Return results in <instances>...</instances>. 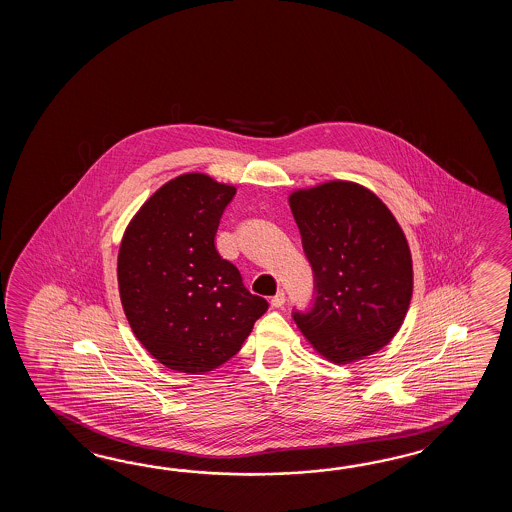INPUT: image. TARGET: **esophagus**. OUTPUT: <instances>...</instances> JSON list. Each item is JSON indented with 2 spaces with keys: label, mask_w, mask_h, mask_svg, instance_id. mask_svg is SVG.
Returning <instances> with one entry per match:
<instances>
[{
  "label": "esophagus",
  "mask_w": 512,
  "mask_h": 512,
  "mask_svg": "<svg viewBox=\"0 0 512 512\" xmlns=\"http://www.w3.org/2000/svg\"><path fill=\"white\" fill-rule=\"evenodd\" d=\"M283 304H285V293L278 291V293L272 296L271 305L272 307H282Z\"/></svg>",
  "instance_id": "obj_1"
}]
</instances>
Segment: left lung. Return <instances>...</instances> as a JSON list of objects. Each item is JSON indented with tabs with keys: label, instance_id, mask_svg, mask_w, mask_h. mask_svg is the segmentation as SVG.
<instances>
[{
	"label": "left lung",
	"instance_id": "obj_1",
	"mask_svg": "<svg viewBox=\"0 0 512 512\" xmlns=\"http://www.w3.org/2000/svg\"><path fill=\"white\" fill-rule=\"evenodd\" d=\"M315 272L313 311L294 322L333 364L366 359L392 342L414 293L410 245L370 188L333 179L289 194Z\"/></svg>",
	"mask_w": 512,
	"mask_h": 512
}]
</instances>
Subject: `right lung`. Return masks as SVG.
Wrapping results in <instances>:
<instances>
[{
  "instance_id": "1",
  "label": "right lung",
  "mask_w": 512,
  "mask_h": 512,
  "mask_svg": "<svg viewBox=\"0 0 512 512\" xmlns=\"http://www.w3.org/2000/svg\"><path fill=\"white\" fill-rule=\"evenodd\" d=\"M234 194L236 186L210 175H177L144 201L122 234L117 280L124 315L142 346L170 370H216L269 309L214 243Z\"/></svg>"
}]
</instances>
